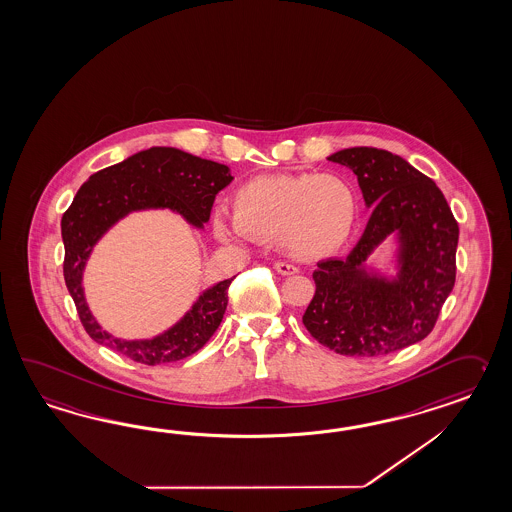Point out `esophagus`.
I'll use <instances>...</instances> for the list:
<instances>
[{
    "label": "esophagus",
    "mask_w": 512,
    "mask_h": 512,
    "mask_svg": "<svg viewBox=\"0 0 512 512\" xmlns=\"http://www.w3.org/2000/svg\"><path fill=\"white\" fill-rule=\"evenodd\" d=\"M275 272L281 275H296L298 274V268L296 266H292V264H287V262H275L274 264Z\"/></svg>",
    "instance_id": "34e87169"
}]
</instances>
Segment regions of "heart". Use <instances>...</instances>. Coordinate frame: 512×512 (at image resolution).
Masks as SVG:
<instances>
[{
  "label": "heart",
  "instance_id": "1",
  "mask_svg": "<svg viewBox=\"0 0 512 512\" xmlns=\"http://www.w3.org/2000/svg\"><path fill=\"white\" fill-rule=\"evenodd\" d=\"M231 216L218 211L214 233L224 240L277 238L298 261H322L348 244L361 211L351 179L338 172H298L253 177L235 188Z\"/></svg>",
  "mask_w": 512,
  "mask_h": 512
}]
</instances>
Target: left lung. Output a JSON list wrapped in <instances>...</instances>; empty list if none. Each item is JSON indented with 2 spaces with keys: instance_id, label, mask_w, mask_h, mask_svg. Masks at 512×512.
<instances>
[{
  "instance_id": "obj_1",
  "label": "left lung",
  "mask_w": 512,
  "mask_h": 512,
  "mask_svg": "<svg viewBox=\"0 0 512 512\" xmlns=\"http://www.w3.org/2000/svg\"><path fill=\"white\" fill-rule=\"evenodd\" d=\"M327 159L357 175L372 214L344 259L318 262L303 324L314 340L346 357L412 346L431 333L455 285L459 225L437 183L403 157L348 148ZM387 239L393 251L379 269L371 255Z\"/></svg>"
}]
</instances>
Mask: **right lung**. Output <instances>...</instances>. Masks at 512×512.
<instances>
[{"label": "right lung", "mask_w": 512, "mask_h": 512, "mask_svg": "<svg viewBox=\"0 0 512 512\" xmlns=\"http://www.w3.org/2000/svg\"><path fill=\"white\" fill-rule=\"evenodd\" d=\"M231 181L233 175L225 164L177 148L153 146L90 175L81 185L61 220L64 281L83 327L98 344L150 366L181 361L207 344L224 318L233 277L201 290L192 307L163 333L129 340L114 337L94 318L83 274L96 244L131 212L168 209L194 229H203L216 194Z\"/></svg>", "instance_id": "add662e5"}]
</instances>
